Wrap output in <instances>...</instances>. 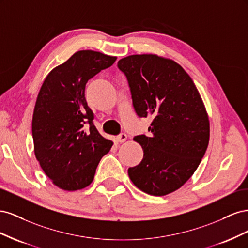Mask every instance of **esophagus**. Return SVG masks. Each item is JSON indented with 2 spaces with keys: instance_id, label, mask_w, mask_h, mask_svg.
<instances>
[{
  "instance_id": "34e87169",
  "label": "esophagus",
  "mask_w": 248,
  "mask_h": 248,
  "mask_svg": "<svg viewBox=\"0 0 248 248\" xmlns=\"http://www.w3.org/2000/svg\"><path fill=\"white\" fill-rule=\"evenodd\" d=\"M116 140L118 142H124L127 140V136L125 133H120Z\"/></svg>"
}]
</instances>
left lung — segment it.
Masks as SVG:
<instances>
[{
    "label": "left lung",
    "mask_w": 248,
    "mask_h": 248,
    "mask_svg": "<svg viewBox=\"0 0 248 248\" xmlns=\"http://www.w3.org/2000/svg\"><path fill=\"white\" fill-rule=\"evenodd\" d=\"M128 81L132 106L140 118L153 121L134 137L142 160L128 169L139 189L156 197L179 189L204 157L209 144L207 111L196 85L181 66L156 55H132L118 62Z\"/></svg>",
    "instance_id": "left-lung-1"
}]
</instances>
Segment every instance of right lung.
I'll use <instances>...</instances> for the list:
<instances>
[{
	"instance_id": "right-lung-1",
	"label": "right lung",
	"mask_w": 248,
	"mask_h": 248,
	"mask_svg": "<svg viewBox=\"0 0 248 248\" xmlns=\"http://www.w3.org/2000/svg\"><path fill=\"white\" fill-rule=\"evenodd\" d=\"M116 60L99 51L79 50L52 69L41 86L32 120L34 151L59 188L73 191L89 186L112 146L96 129L85 89L89 79Z\"/></svg>"
}]
</instances>
